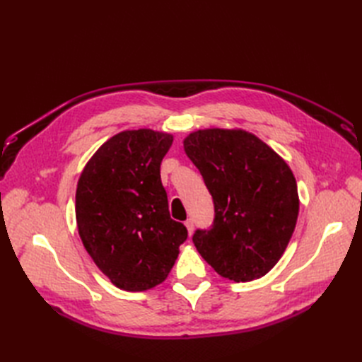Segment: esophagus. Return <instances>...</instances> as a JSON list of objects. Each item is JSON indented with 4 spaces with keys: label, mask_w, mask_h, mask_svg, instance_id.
Segmentation results:
<instances>
[{
    "label": "esophagus",
    "mask_w": 362,
    "mask_h": 362,
    "mask_svg": "<svg viewBox=\"0 0 362 362\" xmlns=\"http://www.w3.org/2000/svg\"><path fill=\"white\" fill-rule=\"evenodd\" d=\"M185 228H187V233H189V235H192L193 234V221L192 218H189V221H185Z\"/></svg>",
    "instance_id": "esophagus-1"
}]
</instances>
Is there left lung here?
<instances>
[{
    "label": "left lung",
    "instance_id": "obj_1",
    "mask_svg": "<svg viewBox=\"0 0 362 362\" xmlns=\"http://www.w3.org/2000/svg\"><path fill=\"white\" fill-rule=\"evenodd\" d=\"M214 202L210 229L193 243L218 275L249 282L264 276L286 252L299 214L288 164L245 129L206 128L184 139Z\"/></svg>",
    "mask_w": 362,
    "mask_h": 362
}]
</instances>
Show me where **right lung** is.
Returning a JSON list of instances; mask_svg holds the SVG:
<instances>
[{
    "label": "right lung",
    "mask_w": 362,
    "mask_h": 362,
    "mask_svg": "<svg viewBox=\"0 0 362 362\" xmlns=\"http://www.w3.org/2000/svg\"><path fill=\"white\" fill-rule=\"evenodd\" d=\"M173 136L149 128L108 139L84 166L75 193L81 242L104 275L125 291L168 278L187 238L169 214L160 164Z\"/></svg>",
    "instance_id": "right-lung-1"
}]
</instances>
